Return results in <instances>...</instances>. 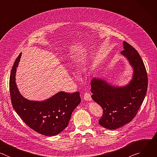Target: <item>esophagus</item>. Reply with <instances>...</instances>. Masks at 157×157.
<instances>
[{
	"mask_svg": "<svg viewBox=\"0 0 157 157\" xmlns=\"http://www.w3.org/2000/svg\"><path fill=\"white\" fill-rule=\"evenodd\" d=\"M84 99L86 100V101H90L92 100V98H91V96L90 94H89L87 93H86L84 94Z\"/></svg>",
	"mask_w": 157,
	"mask_h": 157,
	"instance_id": "1",
	"label": "esophagus"
}]
</instances>
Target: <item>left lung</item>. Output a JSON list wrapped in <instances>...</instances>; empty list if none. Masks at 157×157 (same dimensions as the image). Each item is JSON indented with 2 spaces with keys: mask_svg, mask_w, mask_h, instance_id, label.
Here are the masks:
<instances>
[{
  "mask_svg": "<svg viewBox=\"0 0 157 157\" xmlns=\"http://www.w3.org/2000/svg\"><path fill=\"white\" fill-rule=\"evenodd\" d=\"M123 46L121 55L127 58L133 68L130 82L124 86H115L104 79L96 78L91 82V97L103 109L99 124L110 130L120 128L133 120L147 91V73L140 56L125 41Z\"/></svg>",
  "mask_w": 157,
  "mask_h": 157,
  "instance_id": "obj_1",
  "label": "left lung"
}]
</instances>
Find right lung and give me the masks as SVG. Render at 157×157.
Wrapping results in <instances>:
<instances>
[{
	"label": "right lung",
	"mask_w": 157,
	"mask_h": 157,
	"mask_svg": "<svg viewBox=\"0 0 157 157\" xmlns=\"http://www.w3.org/2000/svg\"><path fill=\"white\" fill-rule=\"evenodd\" d=\"M21 55V53L17 58L10 76L9 88L12 106L20 118L33 130L46 136L58 135L68 126L72 113L79 104V93L60 91L42 101L25 98L20 93L15 82Z\"/></svg>",
	"instance_id": "obj_1"
}]
</instances>
